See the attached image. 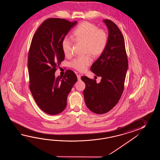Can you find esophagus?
<instances>
[{
  "label": "esophagus",
  "mask_w": 160,
  "mask_h": 160,
  "mask_svg": "<svg viewBox=\"0 0 160 160\" xmlns=\"http://www.w3.org/2000/svg\"><path fill=\"white\" fill-rule=\"evenodd\" d=\"M77 78H78V80H81V75H80V74H77Z\"/></svg>",
  "instance_id": "esophagus-1"
}]
</instances>
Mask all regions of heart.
<instances>
[{
    "label": "heart",
    "instance_id": "heart-1",
    "mask_svg": "<svg viewBox=\"0 0 160 160\" xmlns=\"http://www.w3.org/2000/svg\"><path fill=\"white\" fill-rule=\"evenodd\" d=\"M73 39L65 37L61 42L62 49L65 56L70 57L75 41L76 43L83 44V52L86 54L83 57L74 59L70 62V66L78 72H85L92 63V57H98L105 51L108 42L106 31L98 28L95 24L88 22H83L79 25L72 34Z\"/></svg>",
    "mask_w": 160,
    "mask_h": 160
}]
</instances>
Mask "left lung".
Instances as JSON below:
<instances>
[{
	"label": "left lung",
	"instance_id": "8db88e82",
	"mask_svg": "<svg viewBox=\"0 0 160 160\" xmlns=\"http://www.w3.org/2000/svg\"><path fill=\"white\" fill-rule=\"evenodd\" d=\"M109 29L108 42L104 52L91 66V70L102 79L82 76L86 87L83 90L85 103L97 114L108 112L117 104L124 90L128 61L125 40L119 28L112 21H103Z\"/></svg>",
	"mask_w": 160,
	"mask_h": 160
}]
</instances>
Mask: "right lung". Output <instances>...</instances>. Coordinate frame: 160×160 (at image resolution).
<instances>
[{
    "label": "right lung",
    "mask_w": 160,
    "mask_h": 160,
    "mask_svg": "<svg viewBox=\"0 0 160 160\" xmlns=\"http://www.w3.org/2000/svg\"><path fill=\"white\" fill-rule=\"evenodd\" d=\"M77 23L48 18L38 28L31 42L28 54L29 88L39 108L50 115H57L65 110L68 94L77 81L71 70H67L63 78L54 75L65 59L62 41Z\"/></svg>",
    "instance_id": "1"
}]
</instances>
